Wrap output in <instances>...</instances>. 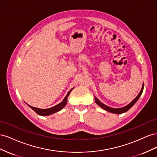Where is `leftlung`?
I'll return each mask as SVG.
<instances>
[{"instance_id": "8db88e82", "label": "left lung", "mask_w": 157, "mask_h": 157, "mask_svg": "<svg viewBox=\"0 0 157 157\" xmlns=\"http://www.w3.org/2000/svg\"><path fill=\"white\" fill-rule=\"evenodd\" d=\"M143 87H144V85H143L142 86V88H141V90L140 91V93L138 94V95L136 97V98L134 100H133L130 103H129V105H128L127 106L123 107V108H120V109H113V108H110V107L106 106L104 104H102V102H100V101L97 99V98L95 97V102L98 105L100 106L101 108H102L103 109L106 110V111L108 112H110V113H114V114H122V113H126V112H127L129 109H131L132 107L133 106V105L136 103V102H137V101L139 99V98L140 97V96L141 95V94L143 93Z\"/></svg>"}]
</instances>
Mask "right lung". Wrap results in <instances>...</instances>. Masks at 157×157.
Listing matches in <instances>:
<instances>
[{"mask_svg":"<svg viewBox=\"0 0 157 157\" xmlns=\"http://www.w3.org/2000/svg\"><path fill=\"white\" fill-rule=\"evenodd\" d=\"M73 88L70 89V91H68V94H67L66 96L65 97V98H64L63 101L60 103H59V105H57L55 106L52 107V108L50 109H37V108H35V107H33L31 106L28 105L31 109H32L35 113H36L37 114L39 115H41V116H48V115H51L52 114H54L56 113V112L60 110L61 109H62L64 108V107L66 106V103H67V99H68V97L69 96L70 93L71 92V91L72 90Z\"/></svg>","mask_w":157,"mask_h":157,"instance_id":"1","label":"right lung"}]
</instances>
